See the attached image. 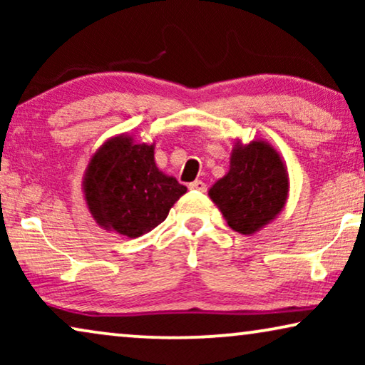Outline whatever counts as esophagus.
<instances>
[{
  "label": "esophagus",
  "mask_w": 365,
  "mask_h": 365,
  "mask_svg": "<svg viewBox=\"0 0 365 365\" xmlns=\"http://www.w3.org/2000/svg\"><path fill=\"white\" fill-rule=\"evenodd\" d=\"M189 189H192V191L206 192L207 186H206V182H202V181H192L191 184H189Z\"/></svg>",
  "instance_id": "34e87169"
}]
</instances>
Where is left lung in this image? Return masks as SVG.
<instances>
[{"mask_svg":"<svg viewBox=\"0 0 365 365\" xmlns=\"http://www.w3.org/2000/svg\"><path fill=\"white\" fill-rule=\"evenodd\" d=\"M289 174L277 149L262 139L234 141L229 171L212 184L209 197L236 232L261 231L286 206Z\"/></svg>","mask_w":365,"mask_h":365,"instance_id":"obj_1","label":"left lung"}]
</instances>
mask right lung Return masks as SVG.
Listing matches in <instances>:
<instances>
[{"mask_svg":"<svg viewBox=\"0 0 365 365\" xmlns=\"http://www.w3.org/2000/svg\"><path fill=\"white\" fill-rule=\"evenodd\" d=\"M186 191L159 171L154 143H136L128 133L106 139L83 176L84 201L98 226L131 239L159 226Z\"/></svg>","mask_w":365,"mask_h":365,"instance_id":"right-lung-1","label":"right lung"}]
</instances>
